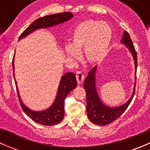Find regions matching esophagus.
I'll return each mask as SVG.
<instances>
[{"mask_svg": "<svg viewBox=\"0 0 150 150\" xmlns=\"http://www.w3.org/2000/svg\"><path fill=\"white\" fill-rule=\"evenodd\" d=\"M76 79H77V81H78V83L79 84L82 83L83 81L84 75L81 72V71H78V72H76Z\"/></svg>", "mask_w": 150, "mask_h": 150, "instance_id": "obj_1", "label": "esophagus"}]
</instances>
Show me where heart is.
<instances>
[{
    "instance_id": "obj_1",
    "label": "heart",
    "mask_w": 150,
    "mask_h": 150,
    "mask_svg": "<svg viewBox=\"0 0 150 150\" xmlns=\"http://www.w3.org/2000/svg\"><path fill=\"white\" fill-rule=\"evenodd\" d=\"M112 38V30L104 22L87 19L78 24L73 30L70 45L65 46L68 57L77 59L83 49L86 61L96 64L107 56Z\"/></svg>"
}]
</instances>
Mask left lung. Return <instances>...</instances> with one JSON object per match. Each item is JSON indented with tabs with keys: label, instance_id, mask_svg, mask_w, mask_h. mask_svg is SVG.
<instances>
[{
	"label": "left lung",
	"instance_id": "left-lung-1",
	"mask_svg": "<svg viewBox=\"0 0 150 150\" xmlns=\"http://www.w3.org/2000/svg\"><path fill=\"white\" fill-rule=\"evenodd\" d=\"M121 43L127 46L130 52L132 54L135 61V67L137 68V54L134 43L127 31H124L121 39ZM96 66L93 67L88 72V75L85 79L83 87L86 93V110L89 120L93 123L98 125H106L111 123L118 118L125 110L128 108L132 101L135 93V87L131 97L128 102L121 106L116 107H110L102 103L98 95L96 88Z\"/></svg>",
	"mask_w": 150,
	"mask_h": 150
}]
</instances>
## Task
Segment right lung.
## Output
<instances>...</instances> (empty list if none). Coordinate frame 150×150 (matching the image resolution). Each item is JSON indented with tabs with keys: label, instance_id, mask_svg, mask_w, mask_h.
I'll use <instances>...</instances> for the list:
<instances>
[{
	"label": "right lung",
	"instance_id": "right-lung-1",
	"mask_svg": "<svg viewBox=\"0 0 150 150\" xmlns=\"http://www.w3.org/2000/svg\"><path fill=\"white\" fill-rule=\"evenodd\" d=\"M72 17H73V14L70 12H62V13H54V14L48 15V16L39 18V19H36L35 22H33L20 35L19 40L26 37L30 33H33L34 30L41 28H50V27L54 26V25H59V24H62L66 21H68ZM12 66H13V76H14V64H13V62H12ZM14 81L19 103H20L23 111L33 121L43 125H48V126L58 124L59 122L62 120L64 115V100H65L66 97L69 94V92L73 90L75 88H76L77 84H78L75 74L72 73V72H67L65 75H62V77L59 86L58 88L57 97H56L52 105L46 110L36 112L30 110L22 102L20 96H19L15 78Z\"/></svg>",
	"mask_w": 150,
	"mask_h": 150
}]
</instances>
